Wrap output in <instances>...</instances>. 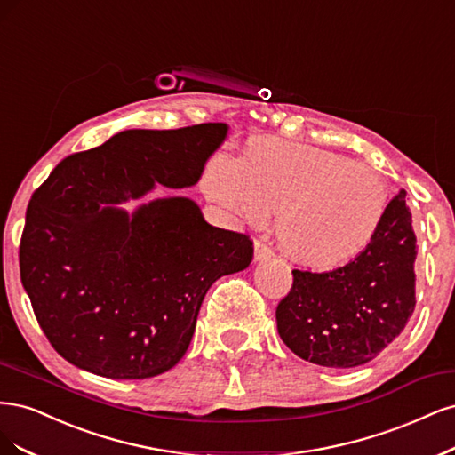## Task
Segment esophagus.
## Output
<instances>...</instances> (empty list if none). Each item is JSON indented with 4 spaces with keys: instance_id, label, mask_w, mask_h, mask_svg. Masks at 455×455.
I'll list each match as a JSON object with an SVG mask.
<instances>
[{
    "instance_id": "esophagus-1",
    "label": "esophagus",
    "mask_w": 455,
    "mask_h": 455,
    "mask_svg": "<svg viewBox=\"0 0 455 455\" xmlns=\"http://www.w3.org/2000/svg\"><path fill=\"white\" fill-rule=\"evenodd\" d=\"M274 255V249L265 242L257 238L255 240V260H265V259H270Z\"/></svg>"
}]
</instances>
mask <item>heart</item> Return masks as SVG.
<instances>
[{"label": "heart", "instance_id": "obj_1", "mask_svg": "<svg viewBox=\"0 0 455 455\" xmlns=\"http://www.w3.org/2000/svg\"><path fill=\"white\" fill-rule=\"evenodd\" d=\"M204 195L251 225L275 215L285 253L314 270L349 265L382 227L389 187L347 156L280 140H259L242 160L213 155L202 170Z\"/></svg>", "mask_w": 455, "mask_h": 455}]
</instances>
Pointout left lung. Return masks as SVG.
Returning a JSON list of instances; mask_svg holds the SVG:
<instances>
[{
  "label": "left lung",
  "instance_id": "left-lung-1",
  "mask_svg": "<svg viewBox=\"0 0 455 455\" xmlns=\"http://www.w3.org/2000/svg\"><path fill=\"white\" fill-rule=\"evenodd\" d=\"M401 188L374 242L349 265L329 272L292 270L275 307L277 332L300 359L349 369L397 339L416 307V236Z\"/></svg>",
  "mask_w": 455,
  "mask_h": 455
}]
</instances>
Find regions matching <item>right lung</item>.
<instances>
[{
    "instance_id": "add662e5",
    "label": "right lung",
    "mask_w": 455,
    "mask_h": 455,
    "mask_svg": "<svg viewBox=\"0 0 455 455\" xmlns=\"http://www.w3.org/2000/svg\"><path fill=\"white\" fill-rule=\"evenodd\" d=\"M227 124L126 130L66 156L26 210L20 280L41 331L71 364L115 379L170 371L185 355L208 289L253 260V240L212 227L188 198L134 215L101 204L155 183L195 185Z\"/></svg>"
}]
</instances>
